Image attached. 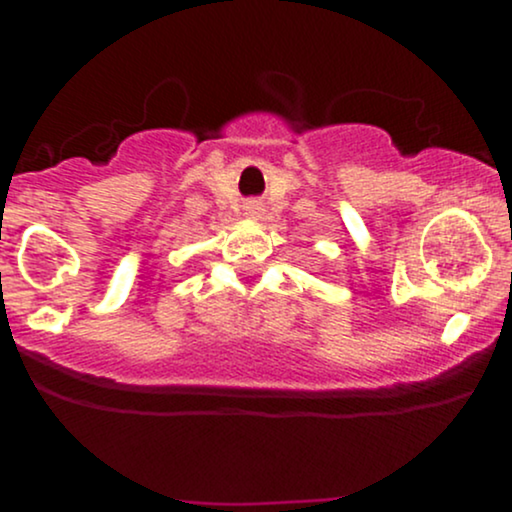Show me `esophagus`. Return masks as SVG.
Wrapping results in <instances>:
<instances>
[{
  "label": "esophagus",
  "instance_id": "1",
  "mask_svg": "<svg viewBox=\"0 0 512 512\" xmlns=\"http://www.w3.org/2000/svg\"><path fill=\"white\" fill-rule=\"evenodd\" d=\"M243 211H245V216H248V219H260L264 209H262V204L257 202V199H250V202L243 204Z\"/></svg>",
  "mask_w": 512,
  "mask_h": 512
}]
</instances>
